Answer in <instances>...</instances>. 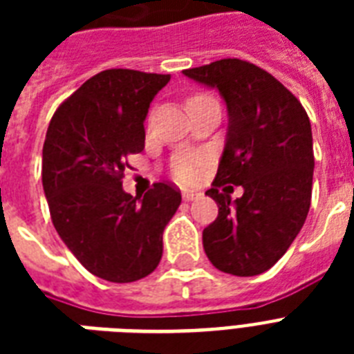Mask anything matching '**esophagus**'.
Masks as SVG:
<instances>
[{"mask_svg":"<svg viewBox=\"0 0 354 354\" xmlns=\"http://www.w3.org/2000/svg\"><path fill=\"white\" fill-rule=\"evenodd\" d=\"M198 196H200V193H193V191H183V200H185V202H191V200L198 198Z\"/></svg>","mask_w":354,"mask_h":354,"instance_id":"esophagus-1","label":"esophagus"}]
</instances>
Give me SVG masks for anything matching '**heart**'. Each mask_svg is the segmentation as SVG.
Returning a JSON list of instances; mask_svg holds the SVG:
<instances>
[{
  "mask_svg": "<svg viewBox=\"0 0 354 354\" xmlns=\"http://www.w3.org/2000/svg\"><path fill=\"white\" fill-rule=\"evenodd\" d=\"M205 97H211L207 93H194L187 99V104L194 101H202ZM202 165H204V160L200 158V156H193V154H180L176 156L174 160H172L171 171L172 176L176 178L180 183H193L198 180L200 172H202Z\"/></svg>",
  "mask_w": 354,
  "mask_h": 354,
  "instance_id": "heart-1",
  "label": "heart"
}]
</instances>
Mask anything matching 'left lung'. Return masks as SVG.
<instances>
[{
  "label": "left lung",
  "mask_w": 354,
  "mask_h": 354,
  "mask_svg": "<svg viewBox=\"0 0 354 354\" xmlns=\"http://www.w3.org/2000/svg\"><path fill=\"white\" fill-rule=\"evenodd\" d=\"M183 73L221 91L230 127L215 182L218 216L202 233L211 264L250 277L272 268L305 224L313 194L310 121L290 90L259 66L222 58ZM242 185L231 202L222 185Z\"/></svg>",
  "instance_id": "8db88e82"
}]
</instances>
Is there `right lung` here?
<instances>
[{
    "mask_svg": "<svg viewBox=\"0 0 354 354\" xmlns=\"http://www.w3.org/2000/svg\"><path fill=\"white\" fill-rule=\"evenodd\" d=\"M169 75L106 69L57 108L41 152V183L55 230L88 272L112 283L152 274L163 230L182 204L158 182L133 198L122 191L128 156L145 149L143 121Z\"/></svg>",
    "mask_w": 354,
    "mask_h": 354,
    "instance_id": "right-lung-1",
    "label": "right lung"
}]
</instances>
